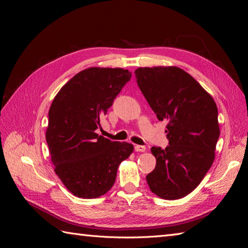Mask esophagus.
Instances as JSON below:
<instances>
[{"mask_svg":"<svg viewBox=\"0 0 248 248\" xmlns=\"http://www.w3.org/2000/svg\"><path fill=\"white\" fill-rule=\"evenodd\" d=\"M134 150H136V152H145L146 151V147L145 146L136 145V146H134Z\"/></svg>","mask_w":248,"mask_h":248,"instance_id":"34e87169","label":"esophagus"}]
</instances>
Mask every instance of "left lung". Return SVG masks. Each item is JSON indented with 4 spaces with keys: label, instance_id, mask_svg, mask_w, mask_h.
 Returning <instances> with one entry per match:
<instances>
[{
    "label": "left lung",
    "instance_id": "8db88e82",
    "mask_svg": "<svg viewBox=\"0 0 248 248\" xmlns=\"http://www.w3.org/2000/svg\"><path fill=\"white\" fill-rule=\"evenodd\" d=\"M134 73L157 119L168 121L169 146L151 148L156 167L147 175V183L161 199L184 198L197 188L214 161L220 133L216 103L178 67H140Z\"/></svg>",
    "mask_w": 248,
    "mask_h": 248
}]
</instances>
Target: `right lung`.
I'll return each instance as SVG.
<instances>
[{"label":"right lung","instance_id":"add662e5","mask_svg":"<svg viewBox=\"0 0 248 248\" xmlns=\"http://www.w3.org/2000/svg\"><path fill=\"white\" fill-rule=\"evenodd\" d=\"M131 78L122 68L91 67L61 88L48 111L46 139L55 171L71 193L95 199L114 185L119 164L133 152L126 141H111L95 130Z\"/></svg>","mask_w":248,"mask_h":248}]
</instances>
